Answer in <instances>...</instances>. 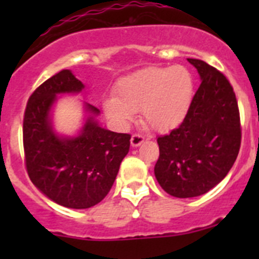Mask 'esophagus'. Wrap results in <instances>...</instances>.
Listing matches in <instances>:
<instances>
[{"mask_svg": "<svg viewBox=\"0 0 259 259\" xmlns=\"http://www.w3.org/2000/svg\"><path fill=\"white\" fill-rule=\"evenodd\" d=\"M145 141V139H144V136H141V135L136 134V135H132L131 137V145L134 146V148H137V146H140L141 144Z\"/></svg>", "mask_w": 259, "mask_h": 259, "instance_id": "esophagus-1", "label": "esophagus"}]
</instances>
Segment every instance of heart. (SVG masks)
<instances>
[{
    "instance_id": "1",
    "label": "heart",
    "mask_w": 259,
    "mask_h": 259,
    "mask_svg": "<svg viewBox=\"0 0 259 259\" xmlns=\"http://www.w3.org/2000/svg\"><path fill=\"white\" fill-rule=\"evenodd\" d=\"M194 96V80L184 66L148 67L127 75L115 87V97L104 100L107 118L120 128L140 111L146 125L170 131L184 120Z\"/></svg>"
}]
</instances>
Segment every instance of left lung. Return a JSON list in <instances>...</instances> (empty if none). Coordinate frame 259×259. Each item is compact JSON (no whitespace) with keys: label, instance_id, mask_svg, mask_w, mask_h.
I'll return each mask as SVG.
<instances>
[{"label":"left lung","instance_id":"obj_1","mask_svg":"<svg viewBox=\"0 0 259 259\" xmlns=\"http://www.w3.org/2000/svg\"><path fill=\"white\" fill-rule=\"evenodd\" d=\"M200 75V88L182 124L158 137L157 182L178 198L205 194L226 178L241 143L239 107L230 81L201 59L188 58Z\"/></svg>","mask_w":259,"mask_h":259}]
</instances>
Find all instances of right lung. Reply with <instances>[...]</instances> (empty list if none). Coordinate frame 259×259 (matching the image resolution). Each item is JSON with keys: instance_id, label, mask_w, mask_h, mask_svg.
Returning <instances> with one entry per match:
<instances>
[{"instance_id": "obj_1", "label": "right lung", "mask_w": 259, "mask_h": 259, "mask_svg": "<svg viewBox=\"0 0 259 259\" xmlns=\"http://www.w3.org/2000/svg\"><path fill=\"white\" fill-rule=\"evenodd\" d=\"M85 88L71 70H62L29 97L23 120V145L29 179L53 202L88 209L101 202L113 187L131 136L98 124L100 110L84 102V122L75 135L58 134L53 111L58 96Z\"/></svg>"}]
</instances>
